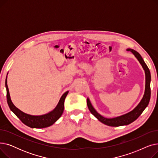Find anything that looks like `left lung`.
<instances>
[{"instance_id": "1", "label": "left lung", "mask_w": 158, "mask_h": 158, "mask_svg": "<svg viewBox=\"0 0 158 158\" xmlns=\"http://www.w3.org/2000/svg\"><path fill=\"white\" fill-rule=\"evenodd\" d=\"M127 51H129L134 54L136 57L138 61L142 65L143 67L145 73V93L143 97L140 102L138 104V106L135 107L134 110H132L131 111L124 114L123 115L119 116L114 118H107L106 117H102L101 114H99L93 107L92 103H91L89 98H87V105L88 107V109L90 111L91 113L100 121L101 122L103 123L105 125L108 126L112 127H118L122 126H126L129 125L131 123L135 121L139 117L140 114L143 113L145 109L147 107L149 101H150L151 98V72L149 70L148 66L145 64V61H143V58L141 56V55L136 52V51L131 48H127Z\"/></svg>"}]
</instances>
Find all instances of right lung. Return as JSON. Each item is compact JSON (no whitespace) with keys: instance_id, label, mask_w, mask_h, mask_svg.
<instances>
[{"instance_id":"right-lung-1","label":"right lung","mask_w":158,"mask_h":158,"mask_svg":"<svg viewBox=\"0 0 158 158\" xmlns=\"http://www.w3.org/2000/svg\"><path fill=\"white\" fill-rule=\"evenodd\" d=\"M8 73H7V75ZM7 76L5 81V86L7 92V102L11 111L24 124L31 128H45L51 126L59 119L62 115L64 110V102L66 95L69 94V91L66 92L61 96L60 100L55 108L47 114L43 115H31L25 113L19 108H17L12 102L10 95L9 89L7 85Z\"/></svg>"}]
</instances>
